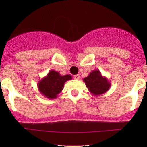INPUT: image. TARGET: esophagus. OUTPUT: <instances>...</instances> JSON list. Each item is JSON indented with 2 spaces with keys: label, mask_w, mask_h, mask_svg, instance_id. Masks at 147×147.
<instances>
[{
  "label": "esophagus",
  "mask_w": 147,
  "mask_h": 147,
  "mask_svg": "<svg viewBox=\"0 0 147 147\" xmlns=\"http://www.w3.org/2000/svg\"><path fill=\"white\" fill-rule=\"evenodd\" d=\"M80 75L79 74H77V75H75V76H74V78L75 80H80Z\"/></svg>",
  "instance_id": "1"
}]
</instances>
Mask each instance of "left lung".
Listing matches in <instances>:
<instances>
[{"label": "left lung", "mask_w": 147, "mask_h": 147, "mask_svg": "<svg viewBox=\"0 0 147 147\" xmlns=\"http://www.w3.org/2000/svg\"><path fill=\"white\" fill-rule=\"evenodd\" d=\"M83 81L85 82L90 93L95 96L105 93L108 91L111 86V83L108 79L102 76L98 69L90 73L87 77L83 79Z\"/></svg>", "instance_id": "8db88e82"}]
</instances>
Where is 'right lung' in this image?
Returning a JSON list of instances; mask_svg holds the SVG:
<instances>
[{"label":"right lung","instance_id":"obj_1","mask_svg":"<svg viewBox=\"0 0 147 147\" xmlns=\"http://www.w3.org/2000/svg\"><path fill=\"white\" fill-rule=\"evenodd\" d=\"M72 79L70 74L62 76L57 71L51 70L37 83L39 91L49 99H54L64 88V84Z\"/></svg>","mask_w":147,"mask_h":147}]
</instances>
